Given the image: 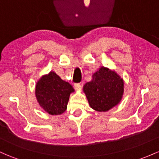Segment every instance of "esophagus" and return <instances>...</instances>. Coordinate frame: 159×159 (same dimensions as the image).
<instances>
[{"instance_id":"34e87169","label":"esophagus","mask_w":159,"mask_h":159,"mask_svg":"<svg viewBox=\"0 0 159 159\" xmlns=\"http://www.w3.org/2000/svg\"><path fill=\"white\" fill-rule=\"evenodd\" d=\"M74 88L76 91H80L81 89V85L79 83H77V84H75L74 85Z\"/></svg>"}]
</instances>
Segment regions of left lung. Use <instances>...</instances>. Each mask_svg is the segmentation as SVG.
I'll list each match as a JSON object with an SVG mask.
<instances>
[{
    "instance_id": "8db88e82",
    "label": "left lung",
    "mask_w": 159,
    "mask_h": 159,
    "mask_svg": "<svg viewBox=\"0 0 159 159\" xmlns=\"http://www.w3.org/2000/svg\"><path fill=\"white\" fill-rule=\"evenodd\" d=\"M83 91L92 109L108 111L121 101L124 82L114 71L102 66L93 73L92 80L84 85Z\"/></svg>"
}]
</instances>
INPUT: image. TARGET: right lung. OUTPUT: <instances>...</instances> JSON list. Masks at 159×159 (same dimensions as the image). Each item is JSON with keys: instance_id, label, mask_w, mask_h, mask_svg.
Segmentation results:
<instances>
[{"instance_id": "obj_1", "label": "right lung", "mask_w": 159, "mask_h": 159, "mask_svg": "<svg viewBox=\"0 0 159 159\" xmlns=\"http://www.w3.org/2000/svg\"><path fill=\"white\" fill-rule=\"evenodd\" d=\"M75 90L54 71L43 75L36 84V98L39 106L51 115H60L67 109L70 93Z\"/></svg>"}]
</instances>
